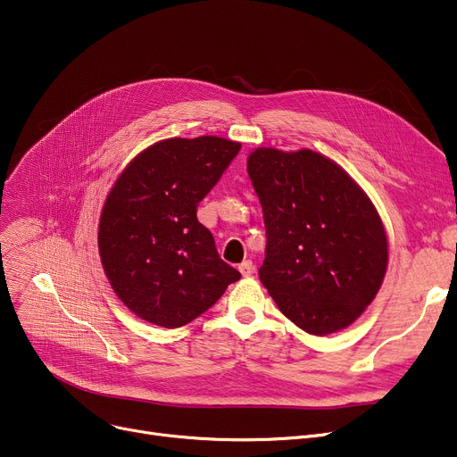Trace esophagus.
Instances as JSON below:
<instances>
[{
    "instance_id": "obj_1",
    "label": "esophagus",
    "mask_w": 457,
    "mask_h": 457,
    "mask_svg": "<svg viewBox=\"0 0 457 457\" xmlns=\"http://www.w3.org/2000/svg\"><path fill=\"white\" fill-rule=\"evenodd\" d=\"M238 270H241V274L245 276V278H248V276H252L253 272H255V265L252 261H243L241 265H238Z\"/></svg>"
}]
</instances>
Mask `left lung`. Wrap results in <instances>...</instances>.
<instances>
[{
  "instance_id": "1",
  "label": "left lung",
  "mask_w": 457,
  "mask_h": 457,
  "mask_svg": "<svg viewBox=\"0 0 457 457\" xmlns=\"http://www.w3.org/2000/svg\"><path fill=\"white\" fill-rule=\"evenodd\" d=\"M267 229L259 279L311 335L348 328L378 295L387 235L359 185L331 159L257 148L248 157Z\"/></svg>"
}]
</instances>
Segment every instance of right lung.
Segmentation results:
<instances>
[{
  "instance_id": "obj_1",
  "label": "right lung",
  "mask_w": 457,
  "mask_h": 457,
  "mask_svg": "<svg viewBox=\"0 0 457 457\" xmlns=\"http://www.w3.org/2000/svg\"><path fill=\"white\" fill-rule=\"evenodd\" d=\"M241 150L220 137L166 138L138 154L105 200L98 248L116 296L142 320L179 328L241 279L198 222V204Z\"/></svg>"
}]
</instances>
